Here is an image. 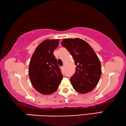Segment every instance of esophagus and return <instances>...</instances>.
<instances>
[{"label": "esophagus", "instance_id": "34e87169", "mask_svg": "<svg viewBox=\"0 0 126 126\" xmlns=\"http://www.w3.org/2000/svg\"><path fill=\"white\" fill-rule=\"evenodd\" d=\"M61 68H62V69H63H63H65V66H64V65H63V67H62Z\"/></svg>", "mask_w": 126, "mask_h": 126}]
</instances>
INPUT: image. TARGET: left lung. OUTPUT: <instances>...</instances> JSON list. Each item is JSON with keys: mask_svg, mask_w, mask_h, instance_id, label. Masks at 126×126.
<instances>
[{"mask_svg": "<svg viewBox=\"0 0 126 126\" xmlns=\"http://www.w3.org/2000/svg\"><path fill=\"white\" fill-rule=\"evenodd\" d=\"M61 45L69 51L76 65V71L70 79L74 89L86 94L95 87L101 75L100 60L91 46L79 38L64 39Z\"/></svg>", "mask_w": 126, "mask_h": 126, "instance_id": "1", "label": "left lung"}]
</instances>
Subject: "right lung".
<instances>
[{
	"mask_svg": "<svg viewBox=\"0 0 126 126\" xmlns=\"http://www.w3.org/2000/svg\"><path fill=\"white\" fill-rule=\"evenodd\" d=\"M59 39L45 40L36 48L30 60L29 76L33 87L39 93L50 94L59 87L63 78L53 54Z\"/></svg>",
	"mask_w": 126,
	"mask_h": 126,
	"instance_id": "right-lung-1",
	"label": "right lung"
}]
</instances>
